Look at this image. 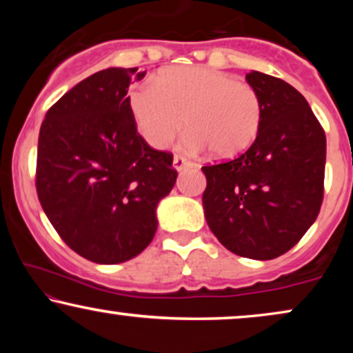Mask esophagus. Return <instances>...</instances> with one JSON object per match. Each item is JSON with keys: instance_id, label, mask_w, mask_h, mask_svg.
I'll return each instance as SVG.
<instances>
[{"instance_id": "1", "label": "esophagus", "mask_w": 353, "mask_h": 353, "mask_svg": "<svg viewBox=\"0 0 353 353\" xmlns=\"http://www.w3.org/2000/svg\"><path fill=\"white\" fill-rule=\"evenodd\" d=\"M188 165H190V163H189L188 159H185V157H182V156L174 157L172 168L176 169V171H182V169H185V168H188Z\"/></svg>"}]
</instances>
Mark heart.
<instances>
[{
    "label": "heart",
    "mask_w": 353,
    "mask_h": 353,
    "mask_svg": "<svg viewBox=\"0 0 353 353\" xmlns=\"http://www.w3.org/2000/svg\"><path fill=\"white\" fill-rule=\"evenodd\" d=\"M128 106L137 131L154 149H164L189 129L182 145L190 152L210 149L217 159H232L257 139L262 101L249 83L205 66H174L154 83L134 86Z\"/></svg>",
    "instance_id": "heart-1"
}]
</instances>
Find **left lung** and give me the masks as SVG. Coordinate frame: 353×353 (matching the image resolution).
<instances>
[{
	"label": "left lung",
	"mask_w": 353,
	"mask_h": 353,
	"mask_svg": "<svg viewBox=\"0 0 353 353\" xmlns=\"http://www.w3.org/2000/svg\"><path fill=\"white\" fill-rule=\"evenodd\" d=\"M245 81L261 96V131L236 159L202 168L208 179L202 205L225 249L270 261L292 249L319 216L325 132L289 83L259 71Z\"/></svg>",
	"instance_id": "left-lung-1"
}]
</instances>
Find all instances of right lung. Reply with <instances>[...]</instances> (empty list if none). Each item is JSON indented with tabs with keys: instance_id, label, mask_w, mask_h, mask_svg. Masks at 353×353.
Returning <instances> with one entry per match:
<instances>
[{
	"instance_id": "add662e5",
	"label": "right lung",
	"mask_w": 353,
	"mask_h": 353,
	"mask_svg": "<svg viewBox=\"0 0 353 353\" xmlns=\"http://www.w3.org/2000/svg\"><path fill=\"white\" fill-rule=\"evenodd\" d=\"M145 71L108 68L70 89L44 116L36 190L52 228L81 257L121 264L157 230V204L177 172L172 154L137 132L128 89Z\"/></svg>"
}]
</instances>
